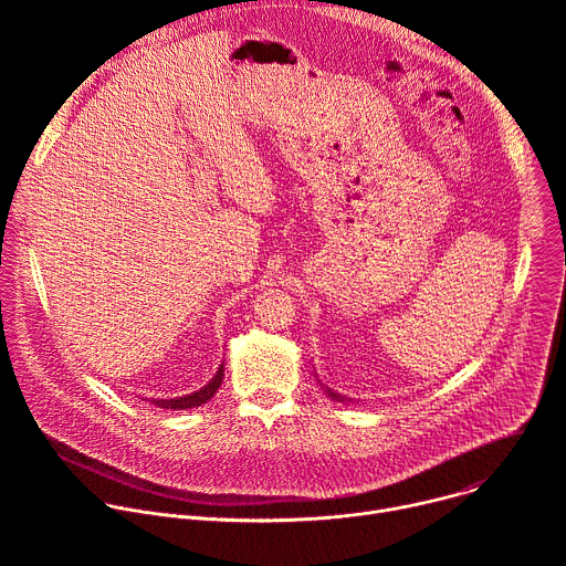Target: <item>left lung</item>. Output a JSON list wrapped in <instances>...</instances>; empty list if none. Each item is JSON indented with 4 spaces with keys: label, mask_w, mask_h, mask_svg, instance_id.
Returning a JSON list of instances; mask_svg holds the SVG:
<instances>
[{
    "label": "left lung",
    "mask_w": 566,
    "mask_h": 566,
    "mask_svg": "<svg viewBox=\"0 0 566 566\" xmlns=\"http://www.w3.org/2000/svg\"><path fill=\"white\" fill-rule=\"evenodd\" d=\"M315 380H317V382H319V387H322V391H325V394H327V396H329V398H332V400H340V402H343V400H352V398H345V396H343V394H338V391H334V389H332V387H327V385H325V382H322V380H319V378H317V374H315Z\"/></svg>",
    "instance_id": "obj_1"
}]
</instances>
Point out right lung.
I'll return each instance as SVG.
<instances>
[{"label":"right lung","mask_w":566,"mask_h":566,"mask_svg":"<svg viewBox=\"0 0 566 566\" xmlns=\"http://www.w3.org/2000/svg\"><path fill=\"white\" fill-rule=\"evenodd\" d=\"M221 380H223V363L217 367L214 376L201 389L184 394V396H175V398H151V402H154L156 408H164V410L199 408V406H203V402H208L217 394V389L221 387Z\"/></svg>","instance_id":"obj_1"}]
</instances>
